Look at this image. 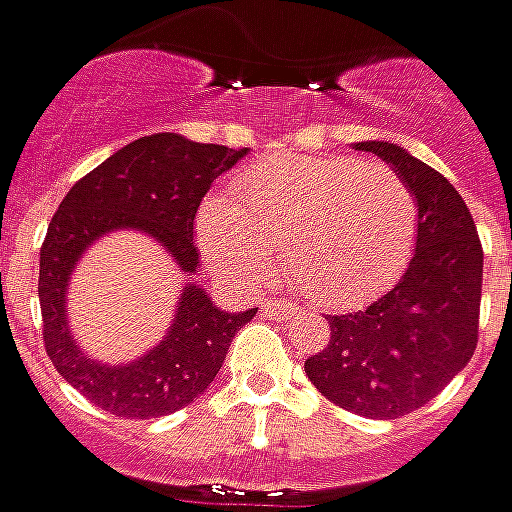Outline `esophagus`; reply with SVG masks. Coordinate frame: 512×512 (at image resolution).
<instances>
[{
	"instance_id": "esophagus-1",
	"label": "esophagus",
	"mask_w": 512,
	"mask_h": 512,
	"mask_svg": "<svg viewBox=\"0 0 512 512\" xmlns=\"http://www.w3.org/2000/svg\"><path fill=\"white\" fill-rule=\"evenodd\" d=\"M296 313V307L291 302H282V299H266L260 302V316L263 318H277V321H285Z\"/></svg>"
}]
</instances>
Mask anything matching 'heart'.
<instances>
[{"mask_svg":"<svg viewBox=\"0 0 512 512\" xmlns=\"http://www.w3.org/2000/svg\"><path fill=\"white\" fill-rule=\"evenodd\" d=\"M416 196L391 166L355 157L274 155L210 196L196 216L205 257L255 285L274 249L330 310H349L399 280L413 255Z\"/></svg>","mask_w":512,"mask_h":512,"instance_id":"1","label":"heart"}]
</instances>
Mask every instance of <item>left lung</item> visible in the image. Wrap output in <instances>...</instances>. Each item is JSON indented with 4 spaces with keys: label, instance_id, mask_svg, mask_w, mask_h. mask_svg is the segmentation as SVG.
I'll use <instances>...</instances> for the list:
<instances>
[{
    "label": "left lung",
    "instance_id": "8db88e82",
    "mask_svg": "<svg viewBox=\"0 0 512 512\" xmlns=\"http://www.w3.org/2000/svg\"><path fill=\"white\" fill-rule=\"evenodd\" d=\"M410 185L418 205L416 255L366 310L330 316V343L305 374L332 405L368 418L424 407L477 349L482 244L463 196L402 146L360 141Z\"/></svg>",
    "mask_w": 512,
    "mask_h": 512
}]
</instances>
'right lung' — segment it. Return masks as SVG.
I'll use <instances>...</instances> for the list:
<instances>
[{"label":"right lung","mask_w":512,"mask_h":512,"mask_svg":"<svg viewBox=\"0 0 512 512\" xmlns=\"http://www.w3.org/2000/svg\"><path fill=\"white\" fill-rule=\"evenodd\" d=\"M244 155L246 149L196 144L177 132L144 135L85 174L57 207L38 274L44 346L57 374L96 407L121 418H157L188 407L216 380L235 332L255 318L257 307L227 313L213 305L205 288L185 285L166 338L124 366L91 360L71 338L66 318L71 271L110 230L149 232L188 277L196 274L199 202Z\"/></svg>","instance_id":"1"}]
</instances>
